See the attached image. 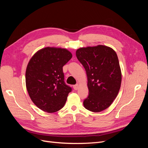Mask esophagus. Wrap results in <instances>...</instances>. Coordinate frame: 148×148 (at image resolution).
I'll return each mask as SVG.
<instances>
[{
	"label": "esophagus",
	"mask_w": 148,
	"mask_h": 148,
	"mask_svg": "<svg viewBox=\"0 0 148 148\" xmlns=\"http://www.w3.org/2000/svg\"><path fill=\"white\" fill-rule=\"evenodd\" d=\"M73 89H75V90H77V89H78V87H79V85H78V84H75V85H74V86H73Z\"/></svg>",
	"instance_id": "1"
}]
</instances>
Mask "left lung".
I'll return each mask as SVG.
<instances>
[{"label":"left lung","instance_id":"obj_1","mask_svg":"<svg viewBox=\"0 0 148 148\" xmlns=\"http://www.w3.org/2000/svg\"><path fill=\"white\" fill-rule=\"evenodd\" d=\"M76 56L86 70L89 95L84 107L99 112L111 105L117 97L122 82V73L117 53L106 46L79 48Z\"/></svg>","mask_w":148,"mask_h":148}]
</instances>
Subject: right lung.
I'll use <instances>...</instances> for the list:
<instances>
[{"instance_id":"add662e5","label":"right lung","mask_w":148,"mask_h":148,"mask_svg":"<svg viewBox=\"0 0 148 148\" xmlns=\"http://www.w3.org/2000/svg\"><path fill=\"white\" fill-rule=\"evenodd\" d=\"M72 57L66 49L47 47L31 57L26 67V86L31 101L49 113L60 110L71 88L64 82L63 66Z\"/></svg>"}]
</instances>
